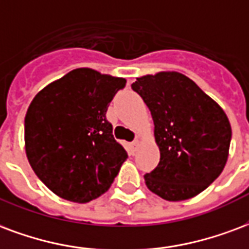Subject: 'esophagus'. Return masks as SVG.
<instances>
[{
	"label": "esophagus",
	"instance_id": "esophagus-1",
	"mask_svg": "<svg viewBox=\"0 0 249 249\" xmlns=\"http://www.w3.org/2000/svg\"><path fill=\"white\" fill-rule=\"evenodd\" d=\"M139 145H140V142H139V141H137V140L132 142V149H133V152H136V150L139 149Z\"/></svg>",
	"mask_w": 249,
	"mask_h": 249
}]
</instances>
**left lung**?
Here are the masks:
<instances>
[{"instance_id": "8db88e82", "label": "left lung", "mask_w": 249, "mask_h": 249, "mask_svg": "<svg viewBox=\"0 0 249 249\" xmlns=\"http://www.w3.org/2000/svg\"><path fill=\"white\" fill-rule=\"evenodd\" d=\"M152 113L160 163L145 174L148 189L169 202L200 194L223 171L231 124L222 107L176 71L145 75L132 84Z\"/></svg>"}]
</instances>
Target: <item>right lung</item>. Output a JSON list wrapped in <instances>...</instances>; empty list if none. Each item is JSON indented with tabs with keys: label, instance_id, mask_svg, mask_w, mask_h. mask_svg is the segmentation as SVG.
Segmentation results:
<instances>
[{
	"label": "right lung",
	"instance_id": "obj_1",
	"mask_svg": "<svg viewBox=\"0 0 249 249\" xmlns=\"http://www.w3.org/2000/svg\"><path fill=\"white\" fill-rule=\"evenodd\" d=\"M124 78L76 68L33 99L25 117V150L50 190L75 203L103 195L128 158L113 139L107 109Z\"/></svg>",
	"mask_w": 249,
	"mask_h": 249
}]
</instances>
